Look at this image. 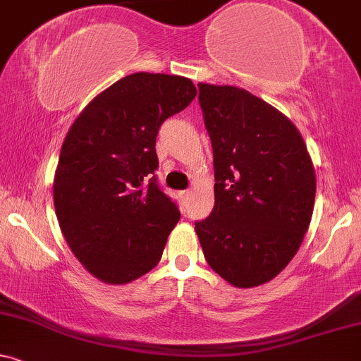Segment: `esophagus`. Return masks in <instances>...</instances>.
Listing matches in <instances>:
<instances>
[{"instance_id": "34e87169", "label": "esophagus", "mask_w": 361, "mask_h": 361, "mask_svg": "<svg viewBox=\"0 0 361 361\" xmlns=\"http://www.w3.org/2000/svg\"><path fill=\"white\" fill-rule=\"evenodd\" d=\"M179 197L182 199V202H188L189 197H190V190H180Z\"/></svg>"}]
</instances>
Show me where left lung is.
I'll return each instance as SVG.
<instances>
[{"label": "left lung", "instance_id": "obj_1", "mask_svg": "<svg viewBox=\"0 0 361 361\" xmlns=\"http://www.w3.org/2000/svg\"><path fill=\"white\" fill-rule=\"evenodd\" d=\"M214 164V207L196 221L206 262L231 286L272 281L312 218L316 173L289 118L252 92L199 82Z\"/></svg>", "mask_w": 361, "mask_h": 361}]
</instances>
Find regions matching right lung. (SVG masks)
I'll use <instances>...</instances> for the list:
<instances>
[{
  "mask_svg": "<svg viewBox=\"0 0 361 361\" xmlns=\"http://www.w3.org/2000/svg\"><path fill=\"white\" fill-rule=\"evenodd\" d=\"M196 94L188 78L137 72L97 94L67 131L55 214L72 253L101 282L128 283L162 258L180 213L157 184L155 140Z\"/></svg>",
  "mask_w": 361,
  "mask_h": 361,
  "instance_id": "obj_1",
  "label": "right lung"
}]
</instances>
